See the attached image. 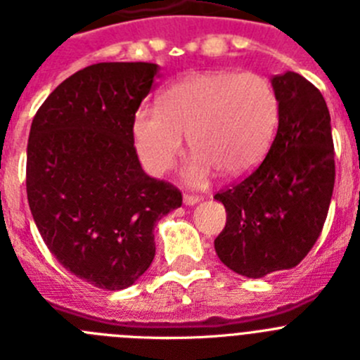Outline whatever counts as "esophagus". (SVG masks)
<instances>
[{"label":"esophagus","mask_w":360,"mask_h":360,"mask_svg":"<svg viewBox=\"0 0 360 360\" xmlns=\"http://www.w3.org/2000/svg\"><path fill=\"white\" fill-rule=\"evenodd\" d=\"M183 202L186 204V206H193V204L200 202V197L199 195H188V193H184Z\"/></svg>","instance_id":"1"}]
</instances>
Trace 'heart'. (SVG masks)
Masks as SVG:
<instances>
[{"instance_id": "heart-1", "label": "heart", "mask_w": 360, "mask_h": 360, "mask_svg": "<svg viewBox=\"0 0 360 360\" xmlns=\"http://www.w3.org/2000/svg\"><path fill=\"white\" fill-rule=\"evenodd\" d=\"M278 124V98L257 73L206 71L168 86L158 108H141L132 136L141 163L163 176L183 150V136L193 156L183 170L188 184L200 186L217 172L238 177L257 167Z\"/></svg>"}]
</instances>
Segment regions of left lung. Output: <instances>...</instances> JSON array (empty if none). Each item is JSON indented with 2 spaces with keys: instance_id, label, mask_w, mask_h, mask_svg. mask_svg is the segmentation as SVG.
<instances>
[{
  "instance_id": "obj_1",
  "label": "left lung",
  "mask_w": 360,
  "mask_h": 360,
  "mask_svg": "<svg viewBox=\"0 0 360 360\" xmlns=\"http://www.w3.org/2000/svg\"><path fill=\"white\" fill-rule=\"evenodd\" d=\"M278 131L260 167L217 193L226 226L220 262L245 278L296 267L321 235L335 183L330 112L314 84L294 71L271 79Z\"/></svg>"
}]
</instances>
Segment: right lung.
Returning <instances> with one entry per match:
<instances>
[{"instance_id":"add662e5","label":"right lung","mask_w":360,"mask_h":360,"mask_svg":"<svg viewBox=\"0 0 360 360\" xmlns=\"http://www.w3.org/2000/svg\"><path fill=\"white\" fill-rule=\"evenodd\" d=\"M160 66L98 63L55 87L34 116L27 195L59 264L98 289H127L156 255L154 226L179 208L172 184L147 176L132 120Z\"/></svg>"}]
</instances>
